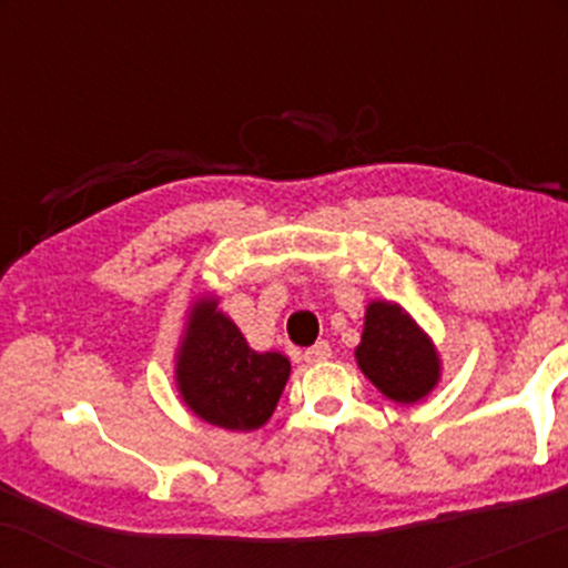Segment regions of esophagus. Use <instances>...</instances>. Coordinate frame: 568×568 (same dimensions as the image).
<instances>
[{
	"instance_id": "esophagus-1",
	"label": "esophagus",
	"mask_w": 568,
	"mask_h": 568,
	"mask_svg": "<svg viewBox=\"0 0 568 568\" xmlns=\"http://www.w3.org/2000/svg\"><path fill=\"white\" fill-rule=\"evenodd\" d=\"M331 357V347H328V342H317L315 347H310L304 352V361L306 363H323V361H328Z\"/></svg>"
}]
</instances>
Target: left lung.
Returning <instances> with one entry per match:
<instances>
[{
	"label": "left lung",
	"instance_id": "left-lung-1",
	"mask_svg": "<svg viewBox=\"0 0 568 568\" xmlns=\"http://www.w3.org/2000/svg\"><path fill=\"white\" fill-rule=\"evenodd\" d=\"M355 357L376 389L395 403L422 400L440 379V357L429 336L393 302L368 304Z\"/></svg>",
	"mask_w": 568,
	"mask_h": 568
}]
</instances>
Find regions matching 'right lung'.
I'll return each instance as SVG.
<instances>
[{
	"instance_id": "obj_1",
	"label": "right lung",
	"mask_w": 568,
	"mask_h": 568,
	"mask_svg": "<svg viewBox=\"0 0 568 568\" xmlns=\"http://www.w3.org/2000/svg\"><path fill=\"white\" fill-rule=\"evenodd\" d=\"M291 376L288 357L256 352L216 298H197L175 355V384L207 425L251 433L266 425Z\"/></svg>"
}]
</instances>
